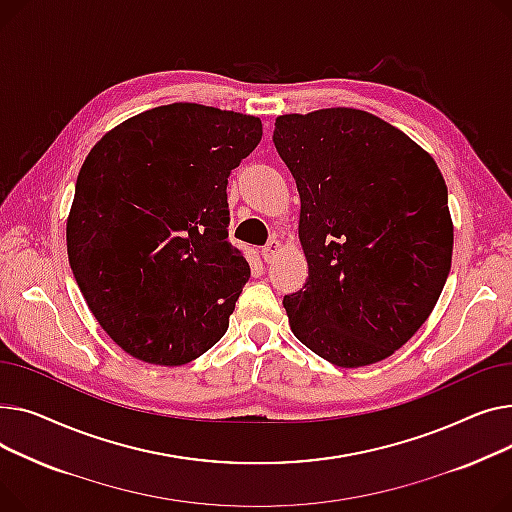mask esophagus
<instances>
[{"mask_svg":"<svg viewBox=\"0 0 512 512\" xmlns=\"http://www.w3.org/2000/svg\"><path fill=\"white\" fill-rule=\"evenodd\" d=\"M281 252V244L277 242V239H270V242L262 248V258L264 262H273Z\"/></svg>","mask_w":512,"mask_h":512,"instance_id":"34e87169","label":"esophagus"}]
</instances>
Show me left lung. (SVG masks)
<instances>
[{
    "mask_svg": "<svg viewBox=\"0 0 512 512\" xmlns=\"http://www.w3.org/2000/svg\"><path fill=\"white\" fill-rule=\"evenodd\" d=\"M273 142L302 202L308 279L283 299L293 335L339 368L382 362L428 320L450 273L444 177L362 109L279 115Z\"/></svg>",
    "mask_w": 512,
    "mask_h": 512,
    "instance_id": "obj_1",
    "label": "left lung"
}]
</instances>
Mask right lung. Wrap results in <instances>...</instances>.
Here are the masks:
<instances>
[{
  "label": "right lung",
  "mask_w": 512,
  "mask_h": 512,
  "mask_svg": "<svg viewBox=\"0 0 512 512\" xmlns=\"http://www.w3.org/2000/svg\"><path fill=\"white\" fill-rule=\"evenodd\" d=\"M260 138L254 115L171 103L126 119L84 159L68 258L90 312L132 357L184 366L225 335L250 279L227 239V177Z\"/></svg>",
  "instance_id": "obj_1"
}]
</instances>
